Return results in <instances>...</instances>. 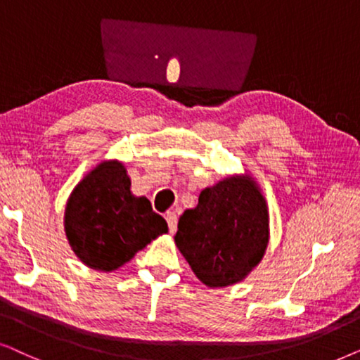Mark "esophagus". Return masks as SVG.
I'll use <instances>...</instances> for the list:
<instances>
[{"label":"esophagus","mask_w":360,"mask_h":360,"mask_svg":"<svg viewBox=\"0 0 360 360\" xmlns=\"http://www.w3.org/2000/svg\"><path fill=\"white\" fill-rule=\"evenodd\" d=\"M166 220H167V227H169V232L174 233L177 229V215L174 212H167Z\"/></svg>","instance_id":"34e87169"}]
</instances>
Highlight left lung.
I'll use <instances>...</instances> for the list:
<instances>
[{"label":"left lung","mask_w":360,"mask_h":360,"mask_svg":"<svg viewBox=\"0 0 360 360\" xmlns=\"http://www.w3.org/2000/svg\"><path fill=\"white\" fill-rule=\"evenodd\" d=\"M270 212L250 172L230 174L202 189L199 204L179 217L174 243L200 283L224 288L245 280L265 257Z\"/></svg>","instance_id":"left-lung-1"}]
</instances>
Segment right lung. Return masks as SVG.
Returning <instances> with one entry per match:
<instances>
[{
    "label": "right lung",
    "instance_id": "add662e5",
    "mask_svg": "<svg viewBox=\"0 0 360 360\" xmlns=\"http://www.w3.org/2000/svg\"><path fill=\"white\" fill-rule=\"evenodd\" d=\"M64 230L72 252L84 265L110 273L167 233V224L145 195L131 193L123 162L103 160L72 189Z\"/></svg>",
    "mask_w": 360,
    "mask_h": 360
}]
</instances>
